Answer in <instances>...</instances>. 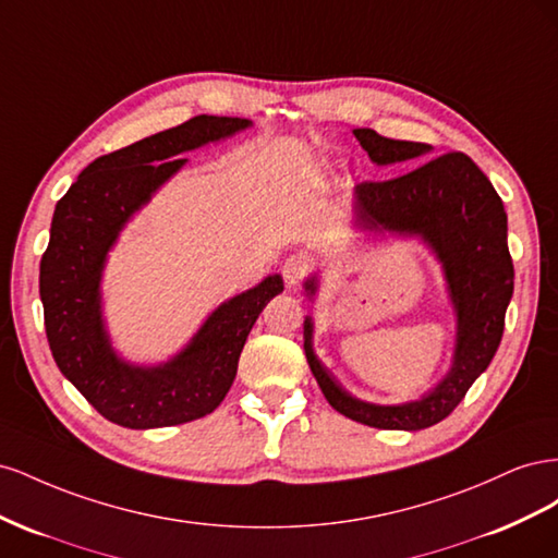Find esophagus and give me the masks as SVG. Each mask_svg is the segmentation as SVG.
Here are the masks:
<instances>
[{"label":"esophagus","instance_id":"esophagus-1","mask_svg":"<svg viewBox=\"0 0 558 558\" xmlns=\"http://www.w3.org/2000/svg\"><path fill=\"white\" fill-rule=\"evenodd\" d=\"M281 272H283L286 283L295 286L312 272V260H310V256H305V253H293V256L283 260Z\"/></svg>","mask_w":558,"mask_h":558}]
</instances>
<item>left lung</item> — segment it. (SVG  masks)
Masks as SVG:
<instances>
[{
	"label": "left lung",
	"mask_w": 558,
	"mask_h": 558,
	"mask_svg": "<svg viewBox=\"0 0 558 558\" xmlns=\"http://www.w3.org/2000/svg\"><path fill=\"white\" fill-rule=\"evenodd\" d=\"M377 165L426 156L421 142L386 140L369 128L353 130ZM359 223L369 230L421 234L445 265L459 316V337L449 375L416 402L369 404L351 398L312 351V320H305V353L326 400L347 418L384 430H421L440 424L492 363L505 328V310L514 291L508 248V214L492 181L461 150L437 156L386 181L356 185ZM314 293V279L307 281Z\"/></svg>",
	"instance_id": "1"
}]
</instances>
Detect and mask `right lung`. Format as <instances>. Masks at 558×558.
Returning a JSON list of instances; mask_svg holds the SVG:
<instances>
[{"label":"right lung","instance_id":"add662e5","mask_svg":"<svg viewBox=\"0 0 558 558\" xmlns=\"http://www.w3.org/2000/svg\"><path fill=\"white\" fill-rule=\"evenodd\" d=\"M244 128L246 118L195 116L93 160L56 205L39 269L46 337L60 373L111 424L144 430L211 414L230 391L258 314L283 291L275 275L223 302L193 342L158 367L118 359L102 326L99 277L128 218L185 162L179 154Z\"/></svg>","mask_w":558,"mask_h":558}]
</instances>
